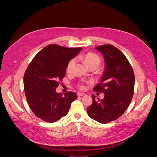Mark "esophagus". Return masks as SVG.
Segmentation results:
<instances>
[{"instance_id":"obj_1","label":"esophagus","mask_w":157,"mask_h":157,"mask_svg":"<svg viewBox=\"0 0 157 157\" xmlns=\"http://www.w3.org/2000/svg\"><path fill=\"white\" fill-rule=\"evenodd\" d=\"M77 94H78V96H85V95H86L84 93H80V92L78 93H77Z\"/></svg>"}]
</instances>
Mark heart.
<instances>
[{"instance_id":"1","label":"heart","mask_w":157,"mask_h":157,"mask_svg":"<svg viewBox=\"0 0 157 157\" xmlns=\"http://www.w3.org/2000/svg\"><path fill=\"white\" fill-rule=\"evenodd\" d=\"M77 58L82 60L84 64L89 68H91V67H98L101 63V58H99V56L98 55L93 53L81 54L78 55ZM76 62V58H73L68 62L66 67L67 72L71 73L73 71L74 67L75 66ZM79 87L81 89H85V86L82 84H80Z\"/></svg>"}]
</instances>
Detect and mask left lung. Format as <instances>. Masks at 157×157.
Instances as JSON below:
<instances>
[{
	"mask_svg": "<svg viewBox=\"0 0 157 157\" xmlns=\"http://www.w3.org/2000/svg\"><path fill=\"white\" fill-rule=\"evenodd\" d=\"M105 60V70L101 82L93 89L103 93L104 98L96 101L92 95L93 104L87 107L91 119L101 124H107L121 116L128 107L133 94L135 75L125 56L111 44L95 48Z\"/></svg>",
	"mask_w": 157,
	"mask_h": 157,
	"instance_id": "1",
	"label": "left lung"
}]
</instances>
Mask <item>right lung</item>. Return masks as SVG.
I'll use <instances>...</instances> for the list:
<instances>
[{"mask_svg":"<svg viewBox=\"0 0 157 157\" xmlns=\"http://www.w3.org/2000/svg\"><path fill=\"white\" fill-rule=\"evenodd\" d=\"M82 48H70L49 44L39 52L27 68L24 77L27 101L34 114L47 122L58 121L68 114L76 93L63 96L56 89L64 77L68 62Z\"/></svg>","mask_w":157,"mask_h":157,"instance_id":"1","label":"right lung"}]
</instances>
